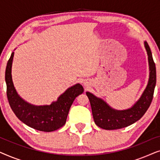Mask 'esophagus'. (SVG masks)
Returning a JSON list of instances; mask_svg holds the SVG:
<instances>
[{
  "label": "esophagus",
  "mask_w": 160,
  "mask_h": 160,
  "mask_svg": "<svg viewBox=\"0 0 160 160\" xmlns=\"http://www.w3.org/2000/svg\"><path fill=\"white\" fill-rule=\"evenodd\" d=\"M84 85H85V86H86V84H85V83H84Z\"/></svg>",
  "instance_id": "34e87169"
}]
</instances>
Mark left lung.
<instances>
[{
  "label": "left lung",
  "mask_w": 160,
  "mask_h": 160,
  "mask_svg": "<svg viewBox=\"0 0 160 160\" xmlns=\"http://www.w3.org/2000/svg\"><path fill=\"white\" fill-rule=\"evenodd\" d=\"M144 43L148 56L150 68L149 80L140 100L132 108L124 111L113 110L103 100L96 98L92 94L86 93L90 102L94 121L100 128L111 130L126 128L141 119L149 108L154 97L157 73L156 66L149 46L146 41Z\"/></svg>",
  "instance_id": "left-lung-1"
}]
</instances>
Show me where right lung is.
<instances>
[{"label":"right lung","mask_w":160,"mask_h":160,"mask_svg":"<svg viewBox=\"0 0 160 160\" xmlns=\"http://www.w3.org/2000/svg\"><path fill=\"white\" fill-rule=\"evenodd\" d=\"M13 57L14 52L8 60L5 73L6 95L13 112L23 123L37 130L52 132L62 128L75 98L84 92L83 87L79 84L71 87L50 106H32L22 99L15 90L12 78Z\"/></svg>","instance_id":"obj_1"}]
</instances>
